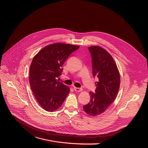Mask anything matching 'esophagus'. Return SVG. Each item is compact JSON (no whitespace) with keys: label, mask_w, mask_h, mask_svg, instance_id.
I'll list each match as a JSON object with an SVG mask.
<instances>
[{"label":"esophagus","mask_w":148,"mask_h":148,"mask_svg":"<svg viewBox=\"0 0 148 148\" xmlns=\"http://www.w3.org/2000/svg\"><path fill=\"white\" fill-rule=\"evenodd\" d=\"M74 90L75 91H77V92H80V91H82L83 90L82 88H78V87H74Z\"/></svg>","instance_id":"obj_1"}]
</instances>
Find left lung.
I'll return each instance as SVG.
<instances>
[{
    "instance_id": "8db88e82",
    "label": "left lung",
    "mask_w": 148,
    "mask_h": 148,
    "mask_svg": "<svg viewBox=\"0 0 148 148\" xmlns=\"http://www.w3.org/2000/svg\"><path fill=\"white\" fill-rule=\"evenodd\" d=\"M88 50L91 55L92 75L98 78V82L95 93L90 92V101L83 106V109L87 114L96 116L104 112L116 99L120 77L114 60L106 49L91 46Z\"/></svg>"
}]
</instances>
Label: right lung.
<instances>
[{"instance_id":"1","label":"right lung","mask_w":148,"mask_h":148,"mask_svg":"<svg viewBox=\"0 0 148 148\" xmlns=\"http://www.w3.org/2000/svg\"><path fill=\"white\" fill-rule=\"evenodd\" d=\"M79 46L54 43L40 50L34 56L29 69V84L39 104L47 112L61 107L70 88L58 81L63 64Z\"/></svg>"}]
</instances>
